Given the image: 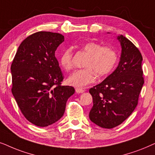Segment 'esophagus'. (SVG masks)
<instances>
[{"instance_id":"1","label":"esophagus","mask_w":155,"mask_h":155,"mask_svg":"<svg viewBox=\"0 0 155 155\" xmlns=\"http://www.w3.org/2000/svg\"><path fill=\"white\" fill-rule=\"evenodd\" d=\"M76 92L77 93V94H81V93H84V90L82 89L81 88H76Z\"/></svg>"}]
</instances>
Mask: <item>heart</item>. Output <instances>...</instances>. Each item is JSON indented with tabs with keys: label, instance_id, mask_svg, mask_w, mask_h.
<instances>
[{
	"label": "heart",
	"instance_id": "b5f03b06",
	"mask_svg": "<svg viewBox=\"0 0 155 155\" xmlns=\"http://www.w3.org/2000/svg\"><path fill=\"white\" fill-rule=\"evenodd\" d=\"M81 48L88 54L84 61V69L76 71L69 76L67 81L70 85L83 87L98 77L108 75L113 71L118 61L117 51L112 47H103L98 42H89L82 45ZM59 62L66 71L73 69V50L67 47L61 52Z\"/></svg>",
	"mask_w": 155,
	"mask_h": 155
}]
</instances>
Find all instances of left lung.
I'll use <instances>...</instances> for the list:
<instances>
[{"label": "left lung", "instance_id": "obj_1", "mask_svg": "<svg viewBox=\"0 0 155 155\" xmlns=\"http://www.w3.org/2000/svg\"><path fill=\"white\" fill-rule=\"evenodd\" d=\"M117 39L122 47L118 66L104 81L89 89L94 102L89 118L108 129L120 125L131 115L144 84L140 50L125 37Z\"/></svg>", "mask_w": 155, "mask_h": 155}]
</instances>
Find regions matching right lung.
<instances>
[{
    "mask_svg": "<svg viewBox=\"0 0 155 155\" xmlns=\"http://www.w3.org/2000/svg\"><path fill=\"white\" fill-rule=\"evenodd\" d=\"M64 41L59 33H34L22 41L12 62V94L22 115L37 126L58 121L75 92L72 86H61L64 76L55 51Z\"/></svg>",
    "mask_w": 155,
    "mask_h": 155,
    "instance_id": "right-lung-1",
    "label": "right lung"
}]
</instances>
